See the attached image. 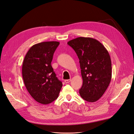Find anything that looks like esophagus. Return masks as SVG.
I'll return each instance as SVG.
<instances>
[{"instance_id":"esophagus-1","label":"esophagus","mask_w":134,"mask_h":134,"mask_svg":"<svg viewBox=\"0 0 134 134\" xmlns=\"http://www.w3.org/2000/svg\"><path fill=\"white\" fill-rule=\"evenodd\" d=\"M71 82V80H64V82H65L66 83H70Z\"/></svg>"}]
</instances>
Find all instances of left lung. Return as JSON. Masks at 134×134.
<instances>
[{
	"label": "left lung",
	"mask_w": 134,
	"mask_h": 134,
	"mask_svg": "<svg viewBox=\"0 0 134 134\" xmlns=\"http://www.w3.org/2000/svg\"><path fill=\"white\" fill-rule=\"evenodd\" d=\"M80 59L83 85L81 97L89 102H95L106 91L111 79V62L109 54L96 39L80 37L67 42Z\"/></svg>",
	"instance_id": "8db88e82"
}]
</instances>
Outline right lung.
Returning a JSON list of instances; mask_svg holds the SVG:
<instances>
[{
	"instance_id": "right-lung-1",
	"label": "right lung",
	"mask_w": 134,
	"mask_h": 134,
	"mask_svg": "<svg viewBox=\"0 0 134 134\" xmlns=\"http://www.w3.org/2000/svg\"><path fill=\"white\" fill-rule=\"evenodd\" d=\"M59 44L57 41H47L34 44L23 61L25 86L34 99L42 104L56 100L62 87L51 66L53 53Z\"/></svg>"
}]
</instances>
